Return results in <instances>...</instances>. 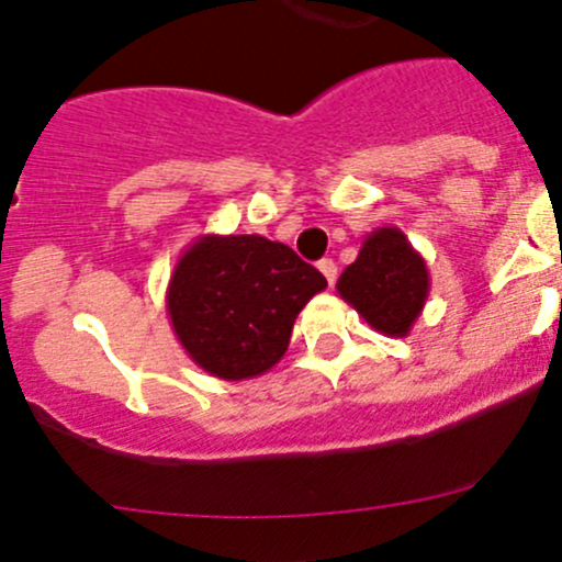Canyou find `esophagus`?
Returning a JSON list of instances; mask_svg holds the SVG:
<instances>
[{
  "label": "esophagus",
  "mask_w": 562,
  "mask_h": 562,
  "mask_svg": "<svg viewBox=\"0 0 562 562\" xmlns=\"http://www.w3.org/2000/svg\"><path fill=\"white\" fill-rule=\"evenodd\" d=\"M317 269H321V274L326 277L328 285H334V282H337V263H334L331 258H323L321 263H317Z\"/></svg>",
  "instance_id": "1"
}]
</instances>
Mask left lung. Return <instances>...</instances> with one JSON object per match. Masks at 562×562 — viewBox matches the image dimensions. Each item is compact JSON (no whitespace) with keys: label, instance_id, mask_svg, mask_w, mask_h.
Returning <instances> with one entry per match:
<instances>
[{"label":"left lung","instance_id":"1","mask_svg":"<svg viewBox=\"0 0 562 562\" xmlns=\"http://www.w3.org/2000/svg\"><path fill=\"white\" fill-rule=\"evenodd\" d=\"M337 293L375 331L407 337L429 296V269L416 247L394 225L375 228L359 258L339 274Z\"/></svg>","mask_w":562,"mask_h":562}]
</instances>
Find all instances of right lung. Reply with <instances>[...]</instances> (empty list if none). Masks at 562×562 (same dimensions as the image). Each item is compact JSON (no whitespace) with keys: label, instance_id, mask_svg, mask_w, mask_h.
<instances>
[{"label":"right lung","instance_id":"add662e5","mask_svg":"<svg viewBox=\"0 0 562 562\" xmlns=\"http://www.w3.org/2000/svg\"><path fill=\"white\" fill-rule=\"evenodd\" d=\"M326 277L282 241L198 236L176 260L166 310L184 353L220 381L269 372L291 345L304 304Z\"/></svg>","mask_w":562,"mask_h":562}]
</instances>
